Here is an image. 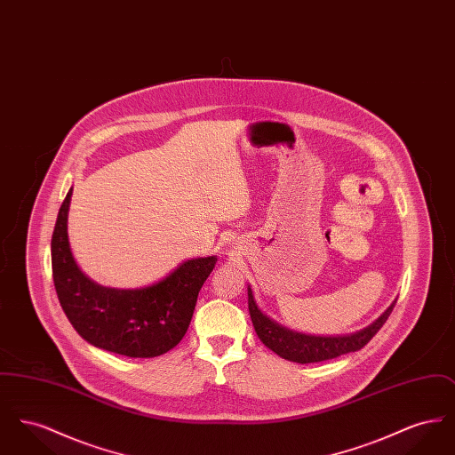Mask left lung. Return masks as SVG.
Returning <instances> with one entry per match:
<instances>
[{"label":"left lung","instance_id":"8db88e82","mask_svg":"<svg viewBox=\"0 0 455 455\" xmlns=\"http://www.w3.org/2000/svg\"><path fill=\"white\" fill-rule=\"evenodd\" d=\"M247 297H249V314L262 345L275 351L284 360L297 362V363L325 362L351 351L362 349L379 332V329L386 324L394 305L397 302L394 300L390 303L387 310L380 314L379 319H375L371 324L363 327L362 331L345 334V336H314V334H305V332L288 329L280 323L273 321L271 317H267L256 303L251 286H247Z\"/></svg>","mask_w":455,"mask_h":455}]
</instances>
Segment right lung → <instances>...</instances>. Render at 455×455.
Instances as JSON below:
<instances>
[{
	"mask_svg": "<svg viewBox=\"0 0 455 455\" xmlns=\"http://www.w3.org/2000/svg\"><path fill=\"white\" fill-rule=\"evenodd\" d=\"M73 188L60 208L51 240L52 278L66 317L93 347L131 358H153L177 347L195 314L197 293L217 256L184 260L150 286L121 290L90 280L68 240Z\"/></svg>",
	"mask_w": 455,
	"mask_h": 455,
	"instance_id": "obj_1",
	"label": "right lung"
}]
</instances>
